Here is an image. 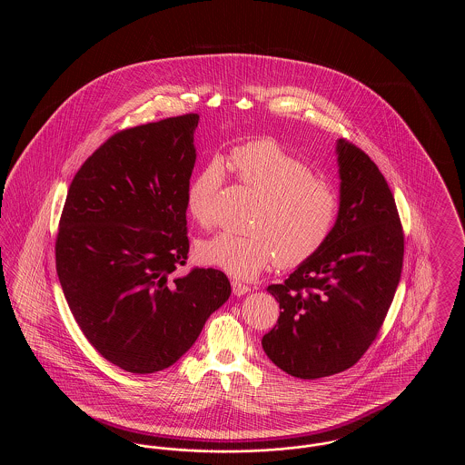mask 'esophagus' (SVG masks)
<instances>
[{
    "label": "esophagus",
    "mask_w": 465,
    "mask_h": 465,
    "mask_svg": "<svg viewBox=\"0 0 465 465\" xmlns=\"http://www.w3.org/2000/svg\"><path fill=\"white\" fill-rule=\"evenodd\" d=\"M232 289H233V294H235V296H242V294L251 292V288L242 284L241 281H232Z\"/></svg>",
    "instance_id": "1"
}]
</instances>
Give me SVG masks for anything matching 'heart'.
Here are the masks:
<instances>
[{
  "label": "heart",
  "instance_id": "obj_1",
  "mask_svg": "<svg viewBox=\"0 0 465 465\" xmlns=\"http://www.w3.org/2000/svg\"><path fill=\"white\" fill-rule=\"evenodd\" d=\"M228 167L237 181L260 195L249 220V233H230L203 241L199 260L223 272L251 279L272 262L292 268L309 262L331 237L340 200L330 183L313 177L302 158L270 139L235 146ZM224 184L220 156L207 160L190 181L186 207L200 226L214 223V197Z\"/></svg>",
  "mask_w": 465,
  "mask_h": 465
}]
</instances>
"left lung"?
Here are the masks:
<instances>
[{"mask_svg":"<svg viewBox=\"0 0 465 465\" xmlns=\"http://www.w3.org/2000/svg\"><path fill=\"white\" fill-rule=\"evenodd\" d=\"M340 209L331 237L282 284V309L262 340L288 375L315 380L349 370L370 349L398 289L404 235L394 195L375 162L336 141Z\"/></svg>","mask_w":465,"mask_h":465,"instance_id":"obj_1","label":"left lung"}]
</instances>
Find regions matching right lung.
<instances>
[{"instance_id": "1", "label": "right lung", "mask_w": 465, "mask_h": 465, "mask_svg": "<svg viewBox=\"0 0 465 465\" xmlns=\"http://www.w3.org/2000/svg\"><path fill=\"white\" fill-rule=\"evenodd\" d=\"M197 125L190 113L111 135L67 192L55 241L67 305L90 345L129 373L173 366L232 292L220 270L177 273Z\"/></svg>"}]
</instances>
